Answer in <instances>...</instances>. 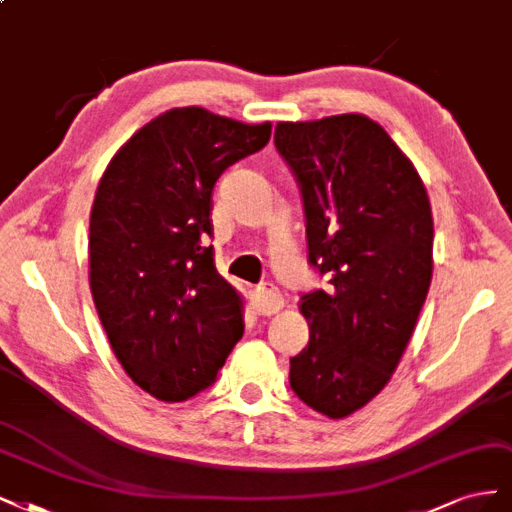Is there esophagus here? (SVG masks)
<instances>
[{
  "instance_id": "esophagus-1",
  "label": "esophagus",
  "mask_w": 512,
  "mask_h": 512,
  "mask_svg": "<svg viewBox=\"0 0 512 512\" xmlns=\"http://www.w3.org/2000/svg\"><path fill=\"white\" fill-rule=\"evenodd\" d=\"M283 304H285L283 295H280V291L270 283L259 285L251 295L253 310L257 312V315H263V317L276 315V312L283 308Z\"/></svg>"
}]
</instances>
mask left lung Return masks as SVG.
<instances>
[{
    "mask_svg": "<svg viewBox=\"0 0 512 512\" xmlns=\"http://www.w3.org/2000/svg\"><path fill=\"white\" fill-rule=\"evenodd\" d=\"M274 144L302 191L310 266L329 278L302 295L310 340L291 357L289 383L342 419L389 383L417 325L434 268L430 197L366 114L280 121Z\"/></svg>",
    "mask_w": 512,
    "mask_h": 512,
    "instance_id": "1",
    "label": "left lung"
}]
</instances>
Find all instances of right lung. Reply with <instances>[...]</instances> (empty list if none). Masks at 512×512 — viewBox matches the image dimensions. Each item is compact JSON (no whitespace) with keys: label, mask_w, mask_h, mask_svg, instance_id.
Returning a JSON list of instances; mask_svg holds the SVG:
<instances>
[{"label":"right lung","mask_w":512,"mask_h":512,"mask_svg":"<svg viewBox=\"0 0 512 512\" xmlns=\"http://www.w3.org/2000/svg\"><path fill=\"white\" fill-rule=\"evenodd\" d=\"M270 134V123L172 108L119 148L97 185L93 302L123 370L161 402H185L210 387L244 334L242 298L206 246L212 189Z\"/></svg>","instance_id":"right-lung-1"}]
</instances>
